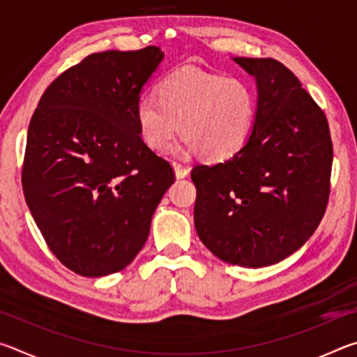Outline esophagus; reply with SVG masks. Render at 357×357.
Instances as JSON below:
<instances>
[{
  "label": "esophagus",
  "mask_w": 357,
  "mask_h": 357,
  "mask_svg": "<svg viewBox=\"0 0 357 357\" xmlns=\"http://www.w3.org/2000/svg\"><path fill=\"white\" fill-rule=\"evenodd\" d=\"M173 168H174V174H176L178 179H183L189 176V168L184 167L183 164H179V162H173Z\"/></svg>",
  "instance_id": "esophagus-1"
}]
</instances>
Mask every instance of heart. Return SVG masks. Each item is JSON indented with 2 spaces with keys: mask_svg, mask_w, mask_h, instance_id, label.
Returning a JSON list of instances; mask_svg holds the SVG:
<instances>
[{
  "mask_svg": "<svg viewBox=\"0 0 357 357\" xmlns=\"http://www.w3.org/2000/svg\"><path fill=\"white\" fill-rule=\"evenodd\" d=\"M135 114L149 148L165 149L181 129L190 149L208 160H225L249 140L257 99L241 78L185 68L160 83L159 99L153 94L138 99Z\"/></svg>",
  "mask_w": 357,
  "mask_h": 357,
  "instance_id": "obj_1",
  "label": "heart"
}]
</instances>
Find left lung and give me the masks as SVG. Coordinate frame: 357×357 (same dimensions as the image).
Returning <instances> with one entry per match:
<instances>
[{"label": "left lung", "instance_id": "1", "mask_svg": "<svg viewBox=\"0 0 357 357\" xmlns=\"http://www.w3.org/2000/svg\"><path fill=\"white\" fill-rule=\"evenodd\" d=\"M258 89L250 137L231 159L193 167L198 238L222 261L263 268L291 255L321 222L331 192L328 119L273 58H233Z\"/></svg>", "mask_w": 357, "mask_h": 357}]
</instances>
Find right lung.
Instances as JSON below:
<instances>
[{"label": "right lung", "instance_id": "add662e5", "mask_svg": "<svg viewBox=\"0 0 357 357\" xmlns=\"http://www.w3.org/2000/svg\"><path fill=\"white\" fill-rule=\"evenodd\" d=\"M164 52L93 53L45 89L28 128L22 185L36 225L83 277L124 269L146 243L172 165L137 126V102Z\"/></svg>", "mask_w": 357, "mask_h": 357}]
</instances>
